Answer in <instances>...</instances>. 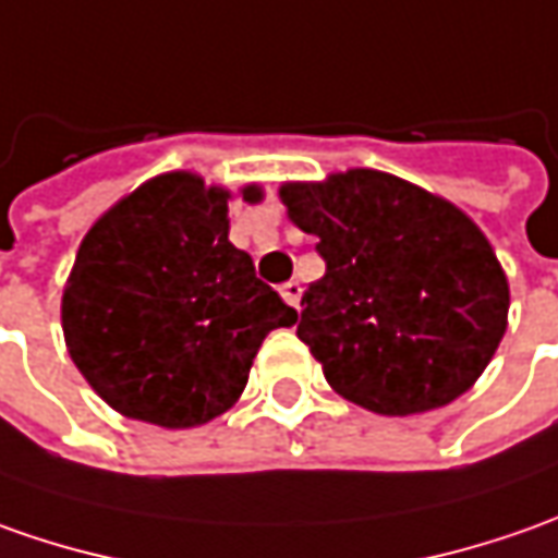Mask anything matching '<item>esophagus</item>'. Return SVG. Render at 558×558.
I'll list each match as a JSON object with an SVG mask.
<instances>
[{
	"instance_id": "34e87169",
	"label": "esophagus",
	"mask_w": 558,
	"mask_h": 558,
	"mask_svg": "<svg viewBox=\"0 0 558 558\" xmlns=\"http://www.w3.org/2000/svg\"><path fill=\"white\" fill-rule=\"evenodd\" d=\"M280 296H283L287 305L299 308V299H302V287H299V280H287V283L280 287Z\"/></svg>"
}]
</instances>
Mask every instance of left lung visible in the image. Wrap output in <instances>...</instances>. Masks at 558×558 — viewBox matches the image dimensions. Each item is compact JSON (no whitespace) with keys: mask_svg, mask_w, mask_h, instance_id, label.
Here are the masks:
<instances>
[{"mask_svg":"<svg viewBox=\"0 0 558 558\" xmlns=\"http://www.w3.org/2000/svg\"><path fill=\"white\" fill-rule=\"evenodd\" d=\"M280 203L327 262L296 337L333 392L411 416L475 386L507 333L509 283L460 206L379 169L283 182Z\"/></svg>","mask_w":558,"mask_h":558,"instance_id":"left-lung-1","label":"left lung"}]
</instances>
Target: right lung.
Returning <instances> with one entry per match:
<instances>
[{
    "instance_id": "1",
    "label": "right lung",
    "mask_w": 558,
    "mask_h": 558,
    "mask_svg": "<svg viewBox=\"0 0 558 558\" xmlns=\"http://www.w3.org/2000/svg\"><path fill=\"white\" fill-rule=\"evenodd\" d=\"M221 184L163 172L88 228L61 296L64 342L107 404L129 420L191 429L241 398L262 339L296 308L228 241ZM259 203V184H243Z\"/></svg>"
}]
</instances>
